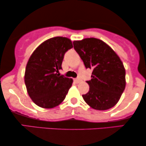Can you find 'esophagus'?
Here are the masks:
<instances>
[{
  "mask_svg": "<svg viewBox=\"0 0 146 146\" xmlns=\"http://www.w3.org/2000/svg\"><path fill=\"white\" fill-rule=\"evenodd\" d=\"M74 82L75 83H76V84H79V83L81 82V80L79 79H74Z\"/></svg>",
  "mask_w": 146,
  "mask_h": 146,
  "instance_id": "esophagus-1",
  "label": "esophagus"
}]
</instances>
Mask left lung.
Here are the masks:
<instances>
[{
    "label": "left lung",
    "instance_id": "left-lung-1",
    "mask_svg": "<svg viewBox=\"0 0 146 146\" xmlns=\"http://www.w3.org/2000/svg\"><path fill=\"white\" fill-rule=\"evenodd\" d=\"M73 45L85 67L92 69V78L86 82L90 90L82 95L85 102L98 110L115 106L126 86L125 69L121 58L108 44L97 38L75 40Z\"/></svg>",
    "mask_w": 146,
    "mask_h": 146
}]
</instances>
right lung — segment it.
<instances>
[{
  "label": "right lung",
  "mask_w": 146,
  "mask_h": 146,
  "mask_svg": "<svg viewBox=\"0 0 146 146\" xmlns=\"http://www.w3.org/2000/svg\"><path fill=\"white\" fill-rule=\"evenodd\" d=\"M73 48L71 40L54 37L40 44L29 57L25 68V86L28 95L38 106L52 108L65 98L73 79L58 74L64 53Z\"/></svg>",
  "instance_id": "obj_1"
}]
</instances>
